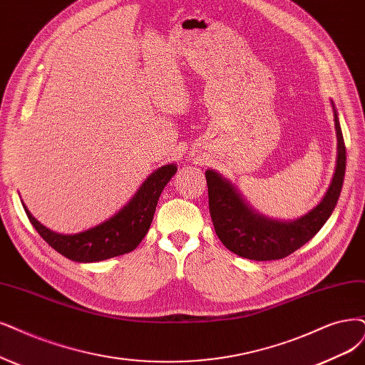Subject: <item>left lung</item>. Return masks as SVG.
<instances>
[{
  "mask_svg": "<svg viewBox=\"0 0 365 365\" xmlns=\"http://www.w3.org/2000/svg\"><path fill=\"white\" fill-rule=\"evenodd\" d=\"M334 121L339 144L329 190L312 212L296 221L279 222L260 217L220 174L206 171L210 218L227 250L250 260H278L287 257L317 235L336 206L346 173V145L335 110Z\"/></svg>",
  "mask_w": 365,
  "mask_h": 365,
  "instance_id": "8db88e82",
  "label": "left lung"
}]
</instances>
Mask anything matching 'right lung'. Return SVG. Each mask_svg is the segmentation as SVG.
Instances as JSON below:
<instances>
[{"mask_svg": "<svg viewBox=\"0 0 365 365\" xmlns=\"http://www.w3.org/2000/svg\"><path fill=\"white\" fill-rule=\"evenodd\" d=\"M178 171L174 164L158 168L148 175L129 203L98 227L78 235H58L40 224L22 203L26 217L46 244L73 262H101L133 251L147 235L153 221L159 195Z\"/></svg>", "mask_w": 365, "mask_h": 365, "instance_id": "1", "label": "right lung"}]
</instances>
